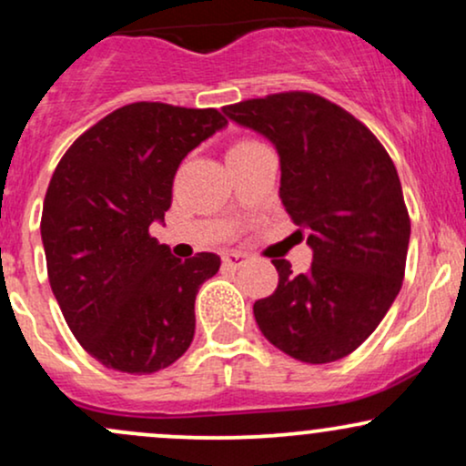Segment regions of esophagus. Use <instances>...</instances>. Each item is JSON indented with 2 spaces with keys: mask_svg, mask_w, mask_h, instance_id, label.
Wrapping results in <instances>:
<instances>
[{
  "mask_svg": "<svg viewBox=\"0 0 466 466\" xmlns=\"http://www.w3.org/2000/svg\"><path fill=\"white\" fill-rule=\"evenodd\" d=\"M248 263V256L240 254V251H226L223 254V265L229 267V269H238V267H243Z\"/></svg>",
  "mask_w": 466,
  "mask_h": 466,
  "instance_id": "esophagus-1",
  "label": "esophagus"
}]
</instances>
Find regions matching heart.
<instances>
[{
    "label": "heart",
    "mask_w": 466,
    "mask_h": 466,
    "mask_svg": "<svg viewBox=\"0 0 466 466\" xmlns=\"http://www.w3.org/2000/svg\"><path fill=\"white\" fill-rule=\"evenodd\" d=\"M245 144H254V140H240V142L234 144V147H245ZM234 147H232V148H234Z\"/></svg>",
    "instance_id": "heart-1"
}]
</instances>
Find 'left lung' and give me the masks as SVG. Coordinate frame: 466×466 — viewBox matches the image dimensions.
Returning a JSON list of instances; mask_svg holds the SVG:
<instances>
[{"mask_svg":"<svg viewBox=\"0 0 466 466\" xmlns=\"http://www.w3.org/2000/svg\"><path fill=\"white\" fill-rule=\"evenodd\" d=\"M223 111L276 144L282 206L313 249L307 274L271 260L278 287L256 300V324L293 360H341L372 335L403 285L410 215L394 162L363 122L318 94H269Z\"/></svg>","mask_w":466,"mask_h":466,"instance_id":"left-lung-1","label":"left lung"}]
</instances>
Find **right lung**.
Here are the masks:
<instances>
[{"instance_id": "obj_1", "label": "right lung", "mask_w": 466, "mask_h": 466, "mask_svg": "<svg viewBox=\"0 0 466 466\" xmlns=\"http://www.w3.org/2000/svg\"><path fill=\"white\" fill-rule=\"evenodd\" d=\"M226 125L217 109L131 103L55 168L41 215L47 278L69 330L103 366L151 374L188 350L197 291L221 258H175L148 228L170 208L181 159Z\"/></svg>"}]
</instances>
